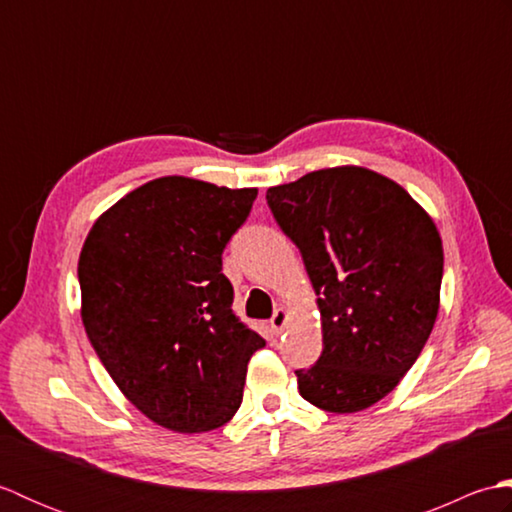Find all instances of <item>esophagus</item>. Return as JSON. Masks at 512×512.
<instances>
[{
	"label": "esophagus",
	"instance_id": "obj_1",
	"mask_svg": "<svg viewBox=\"0 0 512 512\" xmlns=\"http://www.w3.org/2000/svg\"><path fill=\"white\" fill-rule=\"evenodd\" d=\"M286 325H288V310L286 308L275 310L273 319H270V328H273L275 334H281V332H284Z\"/></svg>",
	"mask_w": 512,
	"mask_h": 512
}]
</instances>
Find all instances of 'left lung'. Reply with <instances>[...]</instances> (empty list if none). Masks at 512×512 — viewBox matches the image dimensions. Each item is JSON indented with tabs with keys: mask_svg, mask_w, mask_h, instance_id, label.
<instances>
[{
	"mask_svg": "<svg viewBox=\"0 0 512 512\" xmlns=\"http://www.w3.org/2000/svg\"><path fill=\"white\" fill-rule=\"evenodd\" d=\"M266 200L299 248L321 312L323 352L295 372L299 394L330 413L372 407L416 363L436 323V224L398 182L354 165L270 187Z\"/></svg>",
	"mask_w": 512,
	"mask_h": 512,
	"instance_id": "left-lung-1",
	"label": "left lung"
}]
</instances>
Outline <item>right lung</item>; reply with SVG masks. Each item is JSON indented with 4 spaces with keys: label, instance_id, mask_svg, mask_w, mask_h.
<instances>
[{
    "label": "right lung",
    "instance_id": "obj_1",
    "mask_svg": "<svg viewBox=\"0 0 512 512\" xmlns=\"http://www.w3.org/2000/svg\"><path fill=\"white\" fill-rule=\"evenodd\" d=\"M255 198L257 189L156 178L85 237V332L123 396L160 427L213 431L242 405L246 365L266 341L233 314L222 253Z\"/></svg>",
    "mask_w": 512,
    "mask_h": 512
}]
</instances>
